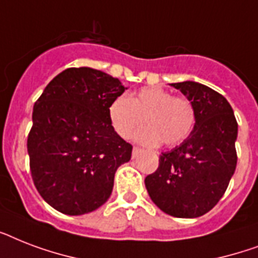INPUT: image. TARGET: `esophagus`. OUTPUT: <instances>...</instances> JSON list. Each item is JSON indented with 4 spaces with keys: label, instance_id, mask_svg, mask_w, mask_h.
I'll return each mask as SVG.
<instances>
[{
    "label": "esophagus",
    "instance_id": "obj_1",
    "mask_svg": "<svg viewBox=\"0 0 258 258\" xmlns=\"http://www.w3.org/2000/svg\"><path fill=\"white\" fill-rule=\"evenodd\" d=\"M142 153V150L139 149V147H134L133 149V159H135V158L139 157V154Z\"/></svg>",
    "mask_w": 258,
    "mask_h": 258
}]
</instances>
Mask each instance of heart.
Instances as JSON below:
<instances>
[{"label":"heart","instance_id":"1","mask_svg":"<svg viewBox=\"0 0 258 258\" xmlns=\"http://www.w3.org/2000/svg\"><path fill=\"white\" fill-rule=\"evenodd\" d=\"M147 127L135 134V141L146 146H176L190 135L196 124L194 107L187 99L174 97L161 87H145L134 96L121 95L108 107L113 131L128 139L143 123Z\"/></svg>","mask_w":258,"mask_h":258}]
</instances>
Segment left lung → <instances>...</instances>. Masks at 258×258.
<instances>
[{
  "label": "left lung",
  "instance_id": "8db88e82",
  "mask_svg": "<svg viewBox=\"0 0 258 258\" xmlns=\"http://www.w3.org/2000/svg\"><path fill=\"white\" fill-rule=\"evenodd\" d=\"M194 107L196 124L179 146L159 157V167L146 176L154 204L178 218H197L222 198L236 171L238 124L221 93L197 82L174 83Z\"/></svg>",
  "mask_w": 258,
  "mask_h": 258
}]
</instances>
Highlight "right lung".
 I'll return each instance as SVG.
<instances>
[{
  "mask_svg": "<svg viewBox=\"0 0 258 258\" xmlns=\"http://www.w3.org/2000/svg\"><path fill=\"white\" fill-rule=\"evenodd\" d=\"M125 89L101 71L68 68L36 101L28 137L30 172L40 196L57 212L82 216L108 201L117 167L133 153L108 119L109 104Z\"/></svg>",
  "mask_w": 258,
  "mask_h": 258,
  "instance_id": "1",
  "label": "right lung"
}]
</instances>
